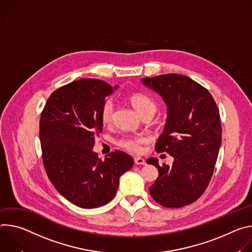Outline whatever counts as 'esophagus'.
<instances>
[{
  "instance_id": "1",
  "label": "esophagus",
  "mask_w": 252,
  "mask_h": 252,
  "mask_svg": "<svg viewBox=\"0 0 252 252\" xmlns=\"http://www.w3.org/2000/svg\"><path fill=\"white\" fill-rule=\"evenodd\" d=\"M134 162L136 165H144L145 164V160L142 157H135Z\"/></svg>"
}]
</instances>
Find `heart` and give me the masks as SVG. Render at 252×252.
Wrapping results in <instances>:
<instances>
[{
    "label": "heart",
    "instance_id": "b5f03b06",
    "mask_svg": "<svg viewBox=\"0 0 252 252\" xmlns=\"http://www.w3.org/2000/svg\"><path fill=\"white\" fill-rule=\"evenodd\" d=\"M128 101L135 108V110L142 117L149 113H154L156 111L155 102L145 94L135 93L128 97ZM113 117V104L111 101H106L101 110V120L103 124H109ZM146 138L143 136H134L122 138L118 142L119 146L132 153H139L141 151V146L146 143Z\"/></svg>",
    "mask_w": 252,
    "mask_h": 252
}]
</instances>
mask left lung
Listing matches in <instances>:
<instances>
[{
    "label": "left lung",
    "mask_w": 252,
    "mask_h": 252,
    "mask_svg": "<svg viewBox=\"0 0 252 252\" xmlns=\"http://www.w3.org/2000/svg\"><path fill=\"white\" fill-rule=\"evenodd\" d=\"M141 83L156 92L167 107V120L155 150L174 158L171 166H159L155 157L146 161L159 172L149 188L151 196L164 207L191 204L205 191L221 146L216 103L204 87L184 75L146 77Z\"/></svg>",
    "instance_id": "8db88e82"
}]
</instances>
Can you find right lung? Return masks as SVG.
Segmentation results:
<instances>
[{"label": "right lung", "mask_w": 252, "mask_h": 252, "mask_svg": "<svg viewBox=\"0 0 252 252\" xmlns=\"http://www.w3.org/2000/svg\"><path fill=\"white\" fill-rule=\"evenodd\" d=\"M111 87L80 79L53 92L40 120V141L48 177L64 198L81 208H97L114 198L119 178L132 168V156L115 151L101 160L93 151L103 129L101 110Z\"/></svg>", "instance_id": "add662e5"}]
</instances>
